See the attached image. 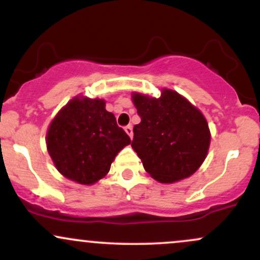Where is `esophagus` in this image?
<instances>
[{
  "mask_svg": "<svg viewBox=\"0 0 260 260\" xmlns=\"http://www.w3.org/2000/svg\"><path fill=\"white\" fill-rule=\"evenodd\" d=\"M124 131H126V133L128 134V136H129V138L132 139V137H133V128H132V126H126L124 127Z\"/></svg>",
  "mask_w": 260,
  "mask_h": 260,
  "instance_id": "esophagus-1",
  "label": "esophagus"
}]
</instances>
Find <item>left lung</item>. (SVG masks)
I'll use <instances>...</instances> for the list:
<instances>
[{
  "mask_svg": "<svg viewBox=\"0 0 260 260\" xmlns=\"http://www.w3.org/2000/svg\"><path fill=\"white\" fill-rule=\"evenodd\" d=\"M140 123L132 148L145 171L162 183L193 175L207 156L210 132L204 116L178 92L164 89L157 99L133 94Z\"/></svg>",
  "mask_w": 260,
  "mask_h": 260,
  "instance_id": "8db88e82",
  "label": "left lung"
}]
</instances>
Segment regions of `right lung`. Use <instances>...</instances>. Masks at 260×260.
<instances>
[{
    "mask_svg": "<svg viewBox=\"0 0 260 260\" xmlns=\"http://www.w3.org/2000/svg\"><path fill=\"white\" fill-rule=\"evenodd\" d=\"M131 143L105 101L74 98L57 113L46 136L47 150L64 177L92 184L109 172L115 156Z\"/></svg>",
    "mask_w": 260,
    "mask_h": 260,
    "instance_id": "add662e5",
    "label": "right lung"
}]
</instances>
